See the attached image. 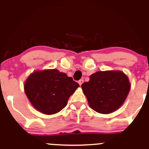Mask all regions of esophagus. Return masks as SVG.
Here are the masks:
<instances>
[{
  "instance_id": "34e87169",
  "label": "esophagus",
  "mask_w": 149,
  "mask_h": 149,
  "mask_svg": "<svg viewBox=\"0 0 149 149\" xmlns=\"http://www.w3.org/2000/svg\"><path fill=\"white\" fill-rule=\"evenodd\" d=\"M83 82H84V79H80V80L79 81V85H81L82 84H83Z\"/></svg>"
}]
</instances>
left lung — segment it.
I'll return each instance as SVG.
<instances>
[{
	"mask_svg": "<svg viewBox=\"0 0 149 149\" xmlns=\"http://www.w3.org/2000/svg\"><path fill=\"white\" fill-rule=\"evenodd\" d=\"M89 106L100 113H110L125 102L130 89L127 76L121 71H99L81 84Z\"/></svg>",
	"mask_w": 149,
	"mask_h": 149,
	"instance_id": "left-lung-1",
	"label": "left lung"
}]
</instances>
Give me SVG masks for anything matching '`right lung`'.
Listing matches in <instances>:
<instances>
[{
    "instance_id": "1",
    "label": "right lung",
    "mask_w": 149,
    "mask_h": 149,
    "mask_svg": "<svg viewBox=\"0 0 149 149\" xmlns=\"http://www.w3.org/2000/svg\"><path fill=\"white\" fill-rule=\"evenodd\" d=\"M79 84L58 70L32 73L24 84V92L32 105L45 114H54L66 106L69 97Z\"/></svg>"
}]
</instances>
